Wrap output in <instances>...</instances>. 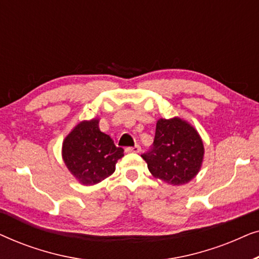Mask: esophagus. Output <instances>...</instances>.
I'll return each instance as SVG.
<instances>
[{
  "instance_id": "34e87169",
  "label": "esophagus",
  "mask_w": 259,
  "mask_h": 259,
  "mask_svg": "<svg viewBox=\"0 0 259 259\" xmlns=\"http://www.w3.org/2000/svg\"><path fill=\"white\" fill-rule=\"evenodd\" d=\"M140 151H141V148H140L139 145H136V146H133V147H126L125 148L126 153H139Z\"/></svg>"
}]
</instances>
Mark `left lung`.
Returning <instances> with one entry per match:
<instances>
[{"label":"left lung","instance_id":"left-lung-1","mask_svg":"<svg viewBox=\"0 0 259 259\" xmlns=\"http://www.w3.org/2000/svg\"><path fill=\"white\" fill-rule=\"evenodd\" d=\"M141 157L155 178L171 185H184L198 175L204 159L199 133L185 120L159 119L153 146Z\"/></svg>","mask_w":259,"mask_h":259}]
</instances>
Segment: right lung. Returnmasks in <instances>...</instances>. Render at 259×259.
<instances>
[{
	"label": "right lung",
	"instance_id": "right-lung-1",
	"mask_svg": "<svg viewBox=\"0 0 259 259\" xmlns=\"http://www.w3.org/2000/svg\"><path fill=\"white\" fill-rule=\"evenodd\" d=\"M123 150L99 128V119L83 120L74 127L62 144V158L75 179L90 186L102 182L115 171Z\"/></svg>",
	"mask_w": 259,
	"mask_h": 259
}]
</instances>
